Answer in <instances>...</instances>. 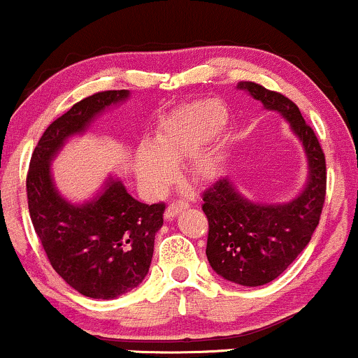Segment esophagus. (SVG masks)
<instances>
[{
	"label": "esophagus",
	"instance_id": "1",
	"mask_svg": "<svg viewBox=\"0 0 358 358\" xmlns=\"http://www.w3.org/2000/svg\"><path fill=\"white\" fill-rule=\"evenodd\" d=\"M185 208H188V202H185V200H176V202L170 203L166 207L165 210V219L166 220H173L176 215H178L180 212L185 210Z\"/></svg>",
	"mask_w": 358,
	"mask_h": 358
}]
</instances>
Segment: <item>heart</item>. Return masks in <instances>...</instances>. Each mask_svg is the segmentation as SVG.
Here are the masks:
<instances>
[{"label":"heart","instance_id":"1","mask_svg":"<svg viewBox=\"0 0 358 358\" xmlns=\"http://www.w3.org/2000/svg\"><path fill=\"white\" fill-rule=\"evenodd\" d=\"M227 108L203 99L176 110L162 122L155 143H141L134 156V173L150 193H162L175 180L176 165L188 159V175L196 182H215L224 173L227 148L213 139L227 124Z\"/></svg>","mask_w":358,"mask_h":358}]
</instances>
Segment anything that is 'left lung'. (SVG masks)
<instances>
[{"label": "left lung", "instance_id": "left-lung-1", "mask_svg": "<svg viewBox=\"0 0 358 358\" xmlns=\"http://www.w3.org/2000/svg\"><path fill=\"white\" fill-rule=\"evenodd\" d=\"M237 89L281 114L306 156L308 175L303 190L282 203H259L248 199L231 178L219 180L203 193L208 219L207 259L219 276L241 286H262L289 268L311 241L322 215L327 192L324 155L313 129L298 106L282 94L254 82Z\"/></svg>", "mask_w": 358, "mask_h": 358}]
</instances>
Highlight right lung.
<instances>
[{"label": "right lung", "instance_id": "1", "mask_svg": "<svg viewBox=\"0 0 358 358\" xmlns=\"http://www.w3.org/2000/svg\"><path fill=\"white\" fill-rule=\"evenodd\" d=\"M127 99L129 90H106L73 104L45 129L27 176L28 210L52 268L94 299H114L141 285L165 203L138 202L113 175L90 199L72 202L57 187L52 163L69 139L87 133L104 110Z\"/></svg>", "mask_w": 358, "mask_h": 358}]
</instances>
